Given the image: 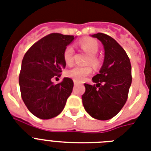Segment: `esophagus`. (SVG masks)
<instances>
[{"mask_svg":"<svg viewBox=\"0 0 151 151\" xmlns=\"http://www.w3.org/2000/svg\"><path fill=\"white\" fill-rule=\"evenodd\" d=\"M73 84H74V85H78V81H73Z\"/></svg>","mask_w":151,"mask_h":151,"instance_id":"esophagus-1","label":"esophagus"}]
</instances>
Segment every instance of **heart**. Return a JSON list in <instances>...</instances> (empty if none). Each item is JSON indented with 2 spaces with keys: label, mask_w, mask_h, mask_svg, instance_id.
I'll return each instance as SVG.
<instances>
[{
  "label": "heart",
  "mask_w": 151,
  "mask_h": 151,
  "mask_svg": "<svg viewBox=\"0 0 151 151\" xmlns=\"http://www.w3.org/2000/svg\"><path fill=\"white\" fill-rule=\"evenodd\" d=\"M78 45L80 46V48L84 52L89 55L88 63H89L94 67H97L99 66V59L96 56V55L99 51V44L97 43L96 41L93 39L85 38L79 41ZM73 55H74V49L73 46L68 45L66 47L63 52V59L67 65H70L73 63ZM91 73H92V69L90 66H76L66 71V75L76 81H82Z\"/></svg>",
  "instance_id": "heart-1"
}]
</instances>
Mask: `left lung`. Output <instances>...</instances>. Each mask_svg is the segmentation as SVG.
Segmentation results:
<instances>
[{
    "instance_id": "8db88e82",
    "label": "left lung",
    "mask_w": 151,
    "mask_h": 151,
    "mask_svg": "<svg viewBox=\"0 0 151 151\" xmlns=\"http://www.w3.org/2000/svg\"><path fill=\"white\" fill-rule=\"evenodd\" d=\"M103 44L104 60L99 73L92 78L96 85L85 84L83 106L93 118L105 121L118 114L126 103L132 84L129 56L111 37L103 33L91 35Z\"/></svg>"
}]
</instances>
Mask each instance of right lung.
<instances>
[{"instance_id": "1", "label": "right lung", "mask_w": 151, "mask_h": 151, "mask_svg": "<svg viewBox=\"0 0 151 151\" xmlns=\"http://www.w3.org/2000/svg\"><path fill=\"white\" fill-rule=\"evenodd\" d=\"M75 37L48 34L33 45L22 59L19 78L21 96L29 112L38 118L56 117L70 96L72 79L64 78L62 82L54 84L52 78L59 77L66 67L63 52Z\"/></svg>"}]
</instances>
